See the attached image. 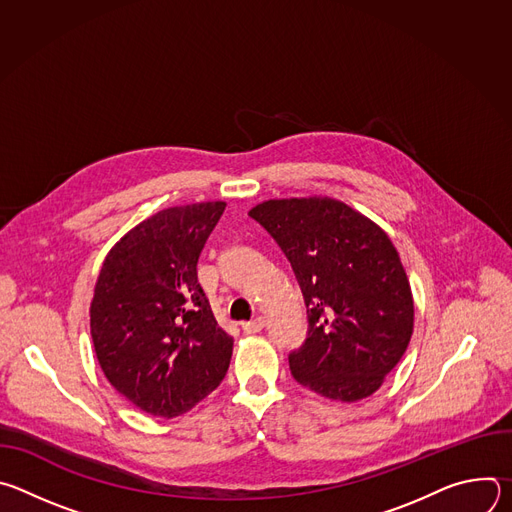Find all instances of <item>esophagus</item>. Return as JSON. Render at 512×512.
<instances>
[{
  "label": "esophagus",
  "instance_id": "obj_1",
  "mask_svg": "<svg viewBox=\"0 0 512 512\" xmlns=\"http://www.w3.org/2000/svg\"><path fill=\"white\" fill-rule=\"evenodd\" d=\"M263 326H265V320H263V318H255V320H251V322L241 324V328H243L245 334H257V332L263 330Z\"/></svg>",
  "mask_w": 512,
  "mask_h": 512
}]
</instances>
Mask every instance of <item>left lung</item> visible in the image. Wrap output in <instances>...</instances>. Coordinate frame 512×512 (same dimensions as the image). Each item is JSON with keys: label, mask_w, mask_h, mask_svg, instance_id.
Instances as JSON below:
<instances>
[{"label": "left lung", "mask_w": 512, "mask_h": 512, "mask_svg": "<svg viewBox=\"0 0 512 512\" xmlns=\"http://www.w3.org/2000/svg\"><path fill=\"white\" fill-rule=\"evenodd\" d=\"M249 216L275 239L308 308V338L289 354L294 379L342 403L371 397L413 334V294L389 235L330 196L271 198Z\"/></svg>", "instance_id": "left-lung-1"}]
</instances>
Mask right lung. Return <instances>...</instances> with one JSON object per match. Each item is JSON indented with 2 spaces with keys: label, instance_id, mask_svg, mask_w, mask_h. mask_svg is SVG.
<instances>
[{
  "label": "right lung",
  "instance_id": "right-lung-1",
  "mask_svg": "<svg viewBox=\"0 0 512 512\" xmlns=\"http://www.w3.org/2000/svg\"><path fill=\"white\" fill-rule=\"evenodd\" d=\"M227 202L170 206L107 253L91 302V336L107 381L158 417L190 411L225 379L233 338L216 324L196 263Z\"/></svg>",
  "mask_w": 512,
  "mask_h": 512
}]
</instances>
